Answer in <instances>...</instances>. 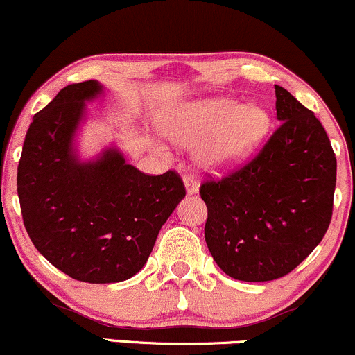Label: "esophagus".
Returning a JSON list of instances; mask_svg holds the SVG:
<instances>
[{"mask_svg": "<svg viewBox=\"0 0 355 355\" xmlns=\"http://www.w3.org/2000/svg\"><path fill=\"white\" fill-rule=\"evenodd\" d=\"M184 187H186V194L187 196H194V194L199 193V184L191 176L184 178Z\"/></svg>", "mask_w": 355, "mask_h": 355, "instance_id": "obj_1", "label": "esophagus"}]
</instances>
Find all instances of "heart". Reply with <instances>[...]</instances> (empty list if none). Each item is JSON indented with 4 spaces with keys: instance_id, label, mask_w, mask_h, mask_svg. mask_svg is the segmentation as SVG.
<instances>
[{
    "instance_id": "obj_1",
    "label": "heart",
    "mask_w": 355,
    "mask_h": 355,
    "mask_svg": "<svg viewBox=\"0 0 355 355\" xmlns=\"http://www.w3.org/2000/svg\"><path fill=\"white\" fill-rule=\"evenodd\" d=\"M161 126L169 139L182 146L196 144V161L202 168L223 173L264 141L270 118L261 104L212 98L176 104L166 112Z\"/></svg>"
}]
</instances>
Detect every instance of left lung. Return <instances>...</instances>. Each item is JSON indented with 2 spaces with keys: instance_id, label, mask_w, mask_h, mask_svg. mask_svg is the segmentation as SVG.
Returning a JSON list of instances; mask_svg holds the SVG:
<instances>
[{
  "instance_id": "obj_1",
  "label": "left lung",
  "mask_w": 355,
  "mask_h": 355,
  "mask_svg": "<svg viewBox=\"0 0 355 355\" xmlns=\"http://www.w3.org/2000/svg\"><path fill=\"white\" fill-rule=\"evenodd\" d=\"M277 131L231 176L204 182L209 252L229 277L274 281L322 241L332 218L337 162L314 112L276 86Z\"/></svg>"
}]
</instances>
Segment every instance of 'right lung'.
Wrapping results in <instances>:
<instances>
[{"label":"right lung","instance_id":"right-lung-1","mask_svg":"<svg viewBox=\"0 0 355 355\" xmlns=\"http://www.w3.org/2000/svg\"><path fill=\"white\" fill-rule=\"evenodd\" d=\"M99 81L69 85L33 118L18 166L24 227L54 268L76 281L110 284L143 269L161 227L186 191L173 171L148 176L116 144L79 153L87 103Z\"/></svg>","mask_w":355,"mask_h":355}]
</instances>
